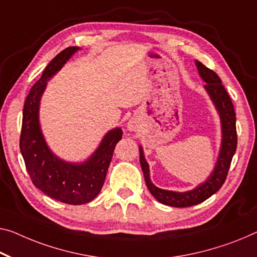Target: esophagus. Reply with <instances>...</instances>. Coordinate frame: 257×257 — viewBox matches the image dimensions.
I'll return each instance as SVG.
<instances>
[{
	"instance_id": "34e87169",
	"label": "esophagus",
	"mask_w": 257,
	"mask_h": 257,
	"mask_svg": "<svg viewBox=\"0 0 257 257\" xmlns=\"http://www.w3.org/2000/svg\"><path fill=\"white\" fill-rule=\"evenodd\" d=\"M127 130L130 132H138L140 130V121L138 118L132 117L131 119L127 121Z\"/></svg>"
}]
</instances>
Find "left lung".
I'll use <instances>...</instances> for the list:
<instances>
[{"label":"left lung","instance_id":"8db88e82","mask_svg":"<svg viewBox=\"0 0 257 257\" xmlns=\"http://www.w3.org/2000/svg\"><path fill=\"white\" fill-rule=\"evenodd\" d=\"M195 65L199 71L200 77L206 82L204 89L207 90L209 97L219 115L220 126H222V142L215 168L204 183L187 192H173L156 187L151 180L149 165L145 159L144 149L139 146L140 165L145 176L146 185L152 193V195L159 202L167 206L176 208H185L195 206L203 202L208 197L218 191L223 186L226 179L228 169H230L232 157L236 149V128H235V112L230 96L222 85V80L214 71L208 69L202 63L195 61Z\"/></svg>","mask_w":257,"mask_h":257}]
</instances>
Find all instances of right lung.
<instances>
[{"label": "right lung", "instance_id": "add662e5", "mask_svg": "<svg viewBox=\"0 0 257 257\" xmlns=\"http://www.w3.org/2000/svg\"><path fill=\"white\" fill-rule=\"evenodd\" d=\"M79 47H69L46 66L41 78L35 82L26 97L23 110V124L19 147L26 170L34 186L53 199L68 204L88 203L100 193L113 149L123 132L116 127L105 134L96 151L81 163H71L55 155L43 137L39 109L47 81L60 71Z\"/></svg>", "mask_w": 257, "mask_h": 257}]
</instances>
